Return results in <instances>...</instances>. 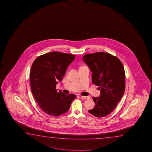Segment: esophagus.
I'll return each instance as SVG.
<instances>
[{
    "instance_id": "obj_1",
    "label": "esophagus",
    "mask_w": 152,
    "mask_h": 152,
    "mask_svg": "<svg viewBox=\"0 0 152 152\" xmlns=\"http://www.w3.org/2000/svg\"><path fill=\"white\" fill-rule=\"evenodd\" d=\"M80 97L81 98H83V99H89L90 97L89 96H80Z\"/></svg>"
}]
</instances>
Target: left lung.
<instances>
[{
  "mask_svg": "<svg viewBox=\"0 0 152 152\" xmlns=\"http://www.w3.org/2000/svg\"><path fill=\"white\" fill-rule=\"evenodd\" d=\"M83 61L93 72L94 85L100 89L99 97H93L94 108L88 112L97 118L111 113L121 100L125 90V71L117 57L108 53L86 54Z\"/></svg>",
  "mask_w": 152,
  "mask_h": 152,
  "instance_id": "8db88e82",
  "label": "left lung"
}]
</instances>
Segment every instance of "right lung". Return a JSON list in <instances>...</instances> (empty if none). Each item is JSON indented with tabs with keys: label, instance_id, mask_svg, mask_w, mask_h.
Instances as JSON below:
<instances>
[{
	"label": "right lung",
	"instance_id": "obj_1",
	"mask_svg": "<svg viewBox=\"0 0 152 152\" xmlns=\"http://www.w3.org/2000/svg\"><path fill=\"white\" fill-rule=\"evenodd\" d=\"M75 57V55L50 52L38 57L32 65L31 91L40 107L49 115L57 116L66 113L77 97L56 89L57 83L62 81L67 67Z\"/></svg>",
	"mask_w": 152,
	"mask_h": 152
}]
</instances>
